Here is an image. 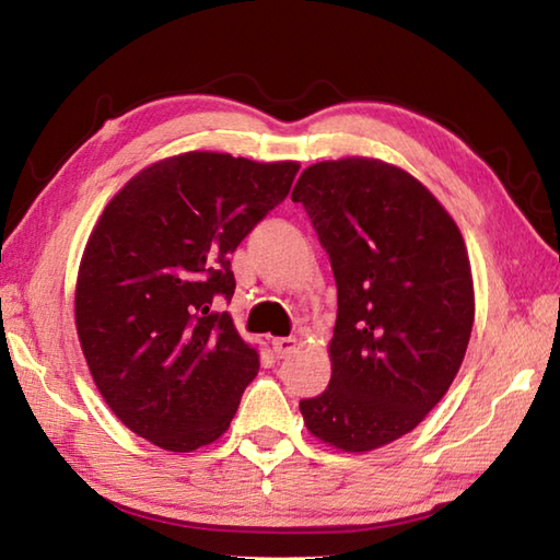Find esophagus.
Wrapping results in <instances>:
<instances>
[{"label": "esophagus", "instance_id": "obj_1", "mask_svg": "<svg viewBox=\"0 0 560 560\" xmlns=\"http://www.w3.org/2000/svg\"><path fill=\"white\" fill-rule=\"evenodd\" d=\"M272 350H276L278 358H288L290 352L296 350V338H276L272 340Z\"/></svg>", "mask_w": 560, "mask_h": 560}]
</instances>
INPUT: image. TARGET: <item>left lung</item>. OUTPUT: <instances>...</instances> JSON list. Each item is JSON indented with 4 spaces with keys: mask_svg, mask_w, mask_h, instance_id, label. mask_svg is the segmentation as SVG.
Masks as SVG:
<instances>
[{
    "mask_svg": "<svg viewBox=\"0 0 560 560\" xmlns=\"http://www.w3.org/2000/svg\"><path fill=\"white\" fill-rule=\"evenodd\" d=\"M338 288L330 382L304 425L340 452L380 450L423 423L471 338L476 300L464 236L401 166L374 156L306 166L292 190Z\"/></svg>",
    "mask_w": 560,
    "mask_h": 560,
    "instance_id": "obj_1",
    "label": "left lung"
}]
</instances>
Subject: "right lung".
Masks as SVG:
<instances>
[{
	"instance_id": "obj_1",
	"label": "right lung",
	"mask_w": 560,
	"mask_h": 560,
	"mask_svg": "<svg viewBox=\"0 0 560 560\" xmlns=\"http://www.w3.org/2000/svg\"><path fill=\"white\" fill-rule=\"evenodd\" d=\"M296 162L222 152L159 159L101 212L74 288V324L98 394L168 452L220 440L258 374L230 312V256L288 198Z\"/></svg>"
}]
</instances>
